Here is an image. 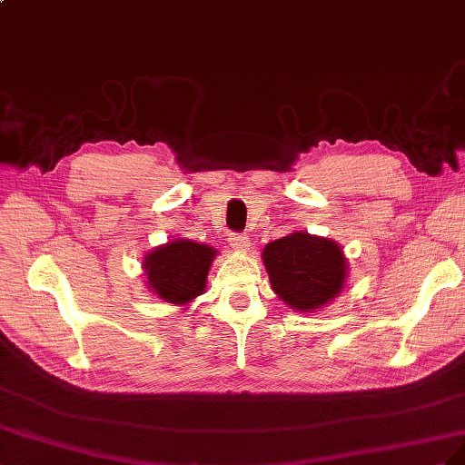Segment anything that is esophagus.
<instances>
[{
    "instance_id": "esophagus-1",
    "label": "esophagus",
    "mask_w": 465,
    "mask_h": 465,
    "mask_svg": "<svg viewBox=\"0 0 465 465\" xmlns=\"http://www.w3.org/2000/svg\"><path fill=\"white\" fill-rule=\"evenodd\" d=\"M228 242L235 251H242V253L249 249V237L243 233H230Z\"/></svg>"
}]
</instances>
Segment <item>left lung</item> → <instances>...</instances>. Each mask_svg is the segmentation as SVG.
Returning a JSON list of instances; mask_svg holds the SVG:
<instances>
[{"label":"left lung","instance_id":"left-lung-1","mask_svg":"<svg viewBox=\"0 0 465 465\" xmlns=\"http://www.w3.org/2000/svg\"><path fill=\"white\" fill-rule=\"evenodd\" d=\"M262 262L276 296L302 313H312L337 298L349 271L335 242L306 232L267 243Z\"/></svg>","mask_w":465,"mask_h":465}]
</instances>
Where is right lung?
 Listing matches in <instances>:
<instances>
[{
	"mask_svg": "<svg viewBox=\"0 0 465 465\" xmlns=\"http://www.w3.org/2000/svg\"><path fill=\"white\" fill-rule=\"evenodd\" d=\"M216 253L218 251L210 245L173 240L145 255L142 267L148 286L157 298L184 306L204 292L210 264Z\"/></svg>",
	"mask_w": 465,
	"mask_h": 465,
	"instance_id": "1",
	"label": "right lung"
}]
</instances>
